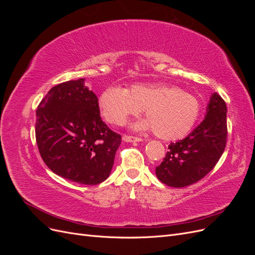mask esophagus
I'll list each match as a JSON object with an SVG mask.
<instances>
[{"mask_svg":"<svg viewBox=\"0 0 255 255\" xmlns=\"http://www.w3.org/2000/svg\"><path fill=\"white\" fill-rule=\"evenodd\" d=\"M122 139L126 142H134V141H142L140 137H135V136H129V135H125L122 137Z\"/></svg>","mask_w":255,"mask_h":255,"instance_id":"obj_1","label":"esophagus"}]
</instances>
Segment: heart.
Instances as JSON below:
<instances>
[{"label":"heart","instance_id":"1","mask_svg":"<svg viewBox=\"0 0 255 255\" xmlns=\"http://www.w3.org/2000/svg\"><path fill=\"white\" fill-rule=\"evenodd\" d=\"M99 107L105 120L115 126L125 125L129 117L143 110L146 119L136 127L153 129L165 140L186 135L201 110L194 95L163 83L135 84L127 89L109 87L100 95Z\"/></svg>","mask_w":255,"mask_h":255}]
</instances>
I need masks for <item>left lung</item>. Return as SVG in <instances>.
Returning <instances> with one entry per match:
<instances>
[{
	"label": "left lung",
	"mask_w": 255,
	"mask_h": 255,
	"mask_svg": "<svg viewBox=\"0 0 255 255\" xmlns=\"http://www.w3.org/2000/svg\"><path fill=\"white\" fill-rule=\"evenodd\" d=\"M228 137L227 104L217 92L208 102L204 120L184 139L169 144L155 173L171 187H185L201 179L218 163Z\"/></svg>",
	"instance_id": "obj_1"
}]
</instances>
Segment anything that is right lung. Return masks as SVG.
<instances>
[{
    "label": "right lung",
    "mask_w": 255,
    "mask_h": 255,
    "mask_svg": "<svg viewBox=\"0 0 255 255\" xmlns=\"http://www.w3.org/2000/svg\"><path fill=\"white\" fill-rule=\"evenodd\" d=\"M85 79L50 89L36 111V141L51 170L71 182L97 185L110 176L121 136L100 116Z\"/></svg>",
    "instance_id": "right-lung-1"
}]
</instances>
